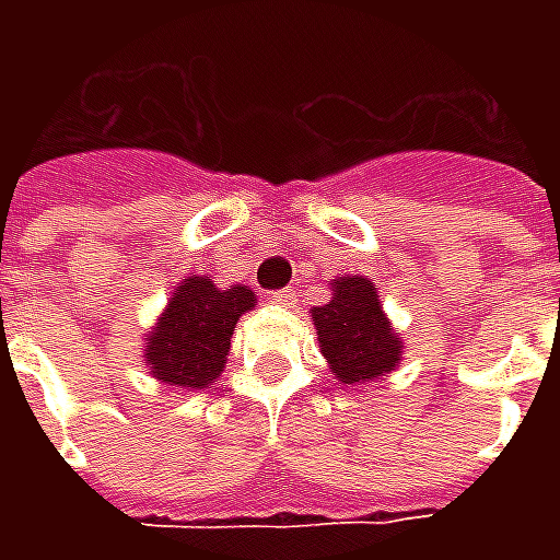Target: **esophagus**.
<instances>
[{
	"instance_id": "obj_1",
	"label": "esophagus",
	"mask_w": 560,
	"mask_h": 560,
	"mask_svg": "<svg viewBox=\"0 0 560 560\" xmlns=\"http://www.w3.org/2000/svg\"><path fill=\"white\" fill-rule=\"evenodd\" d=\"M269 303H279V305H293L296 303V293L291 288H281V291L269 293Z\"/></svg>"
}]
</instances>
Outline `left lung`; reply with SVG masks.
<instances>
[{"mask_svg":"<svg viewBox=\"0 0 560 560\" xmlns=\"http://www.w3.org/2000/svg\"><path fill=\"white\" fill-rule=\"evenodd\" d=\"M327 305L312 308L320 353L341 384H365L396 369L401 341L377 303V288L363 276L336 279Z\"/></svg>","mask_w":560,"mask_h":560,"instance_id":"left-lung-1","label":"left lung"}]
</instances>
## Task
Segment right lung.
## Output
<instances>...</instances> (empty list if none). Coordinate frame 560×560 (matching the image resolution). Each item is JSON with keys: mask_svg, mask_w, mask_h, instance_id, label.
Here are the masks:
<instances>
[{"mask_svg": "<svg viewBox=\"0 0 560 560\" xmlns=\"http://www.w3.org/2000/svg\"><path fill=\"white\" fill-rule=\"evenodd\" d=\"M248 308H255V293L243 284L219 291L203 276L185 279L147 339L152 377L171 387L212 384L231 351L233 327Z\"/></svg>", "mask_w": 560, "mask_h": 560, "instance_id": "add662e5", "label": "right lung"}]
</instances>
